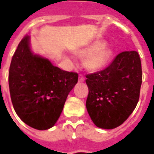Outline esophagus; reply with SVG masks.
Masks as SVG:
<instances>
[{"instance_id": "1", "label": "esophagus", "mask_w": 154, "mask_h": 154, "mask_svg": "<svg viewBox=\"0 0 154 154\" xmlns=\"http://www.w3.org/2000/svg\"><path fill=\"white\" fill-rule=\"evenodd\" d=\"M85 77H84V76H83L82 75H79V82H84V81H85Z\"/></svg>"}]
</instances>
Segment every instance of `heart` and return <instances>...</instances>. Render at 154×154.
<instances>
[{
  "mask_svg": "<svg viewBox=\"0 0 154 154\" xmlns=\"http://www.w3.org/2000/svg\"><path fill=\"white\" fill-rule=\"evenodd\" d=\"M79 57L85 59V68L91 72L100 71L109 63L111 57V51L106 47V42L96 40L88 46L75 52Z\"/></svg>",
  "mask_w": 154,
  "mask_h": 154,
  "instance_id": "1",
  "label": "heart"
}]
</instances>
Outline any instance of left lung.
Listing matches in <instances>:
<instances>
[{
  "label": "left lung",
  "instance_id": "obj_1",
  "mask_svg": "<svg viewBox=\"0 0 154 154\" xmlns=\"http://www.w3.org/2000/svg\"><path fill=\"white\" fill-rule=\"evenodd\" d=\"M86 109L97 127L113 129L133 113L139 99L142 66L137 51L119 54L106 69L86 75Z\"/></svg>",
  "mask_w": 154,
  "mask_h": 154
}]
</instances>
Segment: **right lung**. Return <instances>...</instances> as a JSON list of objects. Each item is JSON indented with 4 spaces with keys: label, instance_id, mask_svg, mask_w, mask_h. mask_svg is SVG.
Instances as JSON below:
<instances>
[{
    "label": "right lung",
    "instance_id": "right-lung-1",
    "mask_svg": "<svg viewBox=\"0 0 154 154\" xmlns=\"http://www.w3.org/2000/svg\"><path fill=\"white\" fill-rule=\"evenodd\" d=\"M77 82V73L35 54L30 36L20 42L10 66L9 88L14 109L25 124L38 130L53 127Z\"/></svg>",
    "mask_w": 154,
    "mask_h": 154
}]
</instances>
